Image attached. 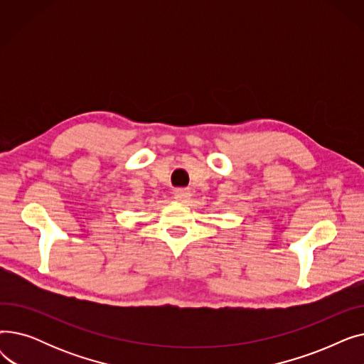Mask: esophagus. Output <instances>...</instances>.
Listing matches in <instances>:
<instances>
[{"mask_svg":"<svg viewBox=\"0 0 364 364\" xmlns=\"http://www.w3.org/2000/svg\"><path fill=\"white\" fill-rule=\"evenodd\" d=\"M192 193H190L188 188H176L174 190V199L180 200V202H186L187 199H190Z\"/></svg>","mask_w":364,"mask_h":364,"instance_id":"34e87169","label":"esophagus"}]
</instances>
